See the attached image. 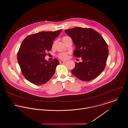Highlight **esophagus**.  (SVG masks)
<instances>
[{
    "mask_svg": "<svg viewBox=\"0 0 128 128\" xmlns=\"http://www.w3.org/2000/svg\"><path fill=\"white\" fill-rule=\"evenodd\" d=\"M66 62H67L66 61H63V60L60 61V64H64V63H66Z\"/></svg>",
    "mask_w": 128,
    "mask_h": 128,
    "instance_id": "1",
    "label": "esophagus"
}]
</instances>
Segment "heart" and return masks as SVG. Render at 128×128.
<instances>
[{
    "label": "heart",
    "mask_w": 128,
    "mask_h": 128,
    "mask_svg": "<svg viewBox=\"0 0 128 128\" xmlns=\"http://www.w3.org/2000/svg\"><path fill=\"white\" fill-rule=\"evenodd\" d=\"M68 38V36H64L62 38V41H64V40H66ZM57 57H58V58H60L61 60H66L68 58V53L66 52H61L58 54V55H57Z\"/></svg>",
    "instance_id": "1"
}]
</instances>
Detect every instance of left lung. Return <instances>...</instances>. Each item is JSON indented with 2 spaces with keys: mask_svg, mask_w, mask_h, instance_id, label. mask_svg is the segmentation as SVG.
I'll use <instances>...</instances> for the list:
<instances>
[{
  "mask_svg": "<svg viewBox=\"0 0 128 128\" xmlns=\"http://www.w3.org/2000/svg\"><path fill=\"white\" fill-rule=\"evenodd\" d=\"M65 32L76 46L74 56L82 60L76 62L72 73L83 81L97 77L105 69L108 54L107 44L102 36L92 28L75 27Z\"/></svg>",
  "mask_w": 128,
  "mask_h": 128,
  "instance_id": "1",
  "label": "left lung"
}]
</instances>
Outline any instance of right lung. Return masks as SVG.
Here are the masks:
<instances>
[{
    "mask_svg": "<svg viewBox=\"0 0 128 128\" xmlns=\"http://www.w3.org/2000/svg\"><path fill=\"white\" fill-rule=\"evenodd\" d=\"M62 31L40 32L28 35L23 40L17 58L21 71L28 81L36 85L43 84L54 74L58 60L54 58L48 62L44 58Z\"/></svg>",
    "mask_w": 128,
    "mask_h": 128,
    "instance_id": "obj_1",
    "label": "right lung"
}]
</instances>
